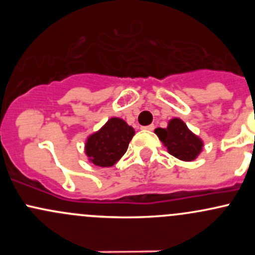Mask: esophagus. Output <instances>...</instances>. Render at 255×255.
<instances>
[{
	"instance_id": "esophagus-1",
	"label": "esophagus",
	"mask_w": 255,
	"mask_h": 255,
	"mask_svg": "<svg viewBox=\"0 0 255 255\" xmlns=\"http://www.w3.org/2000/svg\"><path fill=\"white\" fill-rule=\"evenodd\" d=\"M154 128H155V126H154V125H149V126H145V127H142V129H145V130H153Z\"/></svg>"
}]
</instances>
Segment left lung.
Wrapping results in <instances>:
<instances>
[{"label":"left lung","instance_id":"8db88e82","mask_svg":"<svg viewBox=\"0 0 255 255\" xmlns=\"http://www.w3.org/2000/svg\"><path fill=\"white\" fill-rule=\"evenodd\" d=\"M155 133L169 153L180 160H194L202 150V140L179 118L171 120L166 128H156Z\"/></svg>","mask_w":255,"mask_h":255}]
</instances>
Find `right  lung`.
<instances>
[{
  "mask_svg": "<svg viewBox=\"0 0 255 255\" xmlns=\"http://www.w3.org/2000/svg\"><path fill=\"white\" fill-rule=\"evenodd\" d=\"M133 135L134 129L125 121L111 118L99 132L87 138L85 145L86 155L97 166L107 168L115 165L127 151Z\"/></svg>",
  "mask_w": 255,
  "mask_h": 255,
  "instance_id": "right-lung-1",
  "label": "right lung"
}]
</instances>
